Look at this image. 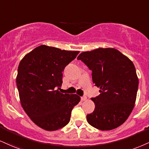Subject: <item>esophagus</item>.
Wrapping results in <instances>:
<instances>
[{
	"instance_id": "obj_1",
	"label": "esophagus",
	"mask_w": 149,
	"mask_h": 149,
	"mask_svg": "<svg viewBox=\"0 0 149 149\" xmlns=\"http://www.w3.org/2000/svg\"><path fill=\"white\" fill-rule=\"evenodd\" d=\"M86 100H87V97H86L85 96H82V97H81V101H86Z\"/></svg>"
}]
</instances>
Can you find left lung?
I'll list each match as a JSON object with an SVG mask.
<instances>
[{"label":"left lung","mask_w":149,"mask_h":149,"mask_svg":"<svg viewBox=\"0 0 149 149\" xmlns=\"http://www.w3.org/2000/svg\"><path fill=\"white\" fill-rule=\"evenodd\" d=\"M92 71L95 86L100 94L92 98L95 109L87 114L91 126L110 130L123 124L131 113L139 85L131 60L115 48H97L81 53L77 57Z\"/></svg>","instance_id":"1"}]
</instances>
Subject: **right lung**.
<instances>
[{"mask_svg":"<svg viewBox=\"0 0 149 149\" xmlns=\"http://www.w3.org/2000/svg\"><path fill=\"white\" fill-rule=\"evenodd\" d=\"M79 51L39 46L21 60L17 85L21 105L37 126L57 130L69 122L73 107L80 101L77 94L60 93L62 71Z\"/></svg>","mask_w":149,"mask_h":149,"instance_id":"add662e5","label":"right lung"}]
</instances>
